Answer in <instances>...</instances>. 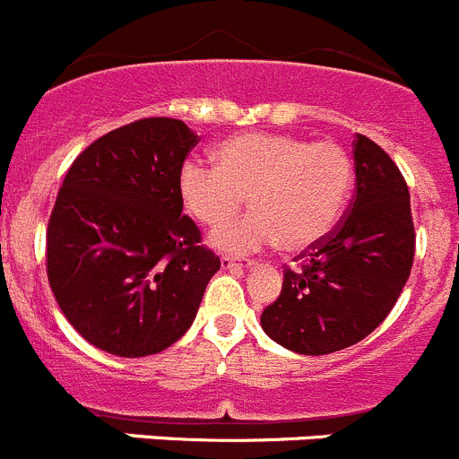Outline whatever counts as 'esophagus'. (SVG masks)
<instances>
[{"instance_id": "obj_1", "label": "esophagus", "mask_w": 459, "mask_h": 459, "mask_svg": "<svg viewBox=\"0 0 459 459\" xmlns=\"http://www.w3.org/2000/svg\"><path fill=\"white\" fill-rule=\"evenodd\" d=\"M221 264L222 269H230V271H237V269H248V266H253L255 262L253 259H234V257H227V255H222L221 257Z\"/></svg>"}]
</instances>
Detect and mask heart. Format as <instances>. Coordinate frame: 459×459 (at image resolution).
<instances>
[{"label":"heart","mask_w":459,"mask_h":459,"mask_svg":"<svg viewBox=\"0 0 459 459\" xmlns=\"http://www.w3.org/2000/svg\"><path fill=\"white\" fill-rule=\"evenodd\" d=\"M213 160H186L177 190L186 213L204 227L232 221L248 197L253 213L213 234L225 253H253L275 241L287 253L310 248L333 230L354 186L351 156L335 142L241 133L222 140Z\"/></svg>","instance_id":"1"}]
</instances>
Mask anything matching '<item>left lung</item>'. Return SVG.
Listing matches in <instances>:
<instances>
[{"label":"left lung","instance_id":"8db88e82","mask_svg":"<svg viewBox=\"0 0 459 459\" xmlns=\"http://www.w3.org/2000/svg\"><path fill=\"white\" fill-rule=\"evenodd\" d=\"M356 190L338 225L285 269L262 312L271 340L306 356L333 354L370 335L411 273L416 232L403 172L366 135L354 140Z\"/></svg>","mask_w":459,"mask_h":459}]
</instances>
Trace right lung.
<instances>
[{
    "label": "right lung",
    "mask_w": 459,
    "mask_h": 459,
    "mask_svg": "<svg viewBox=\"0 0 459 459\" xmlns=\"http://www.w3.org/2000/svg\"><path fill=\"white\" fill-rule=\"evenodd\" d=\"M200 137L147 117L105 133L68 168L46 234V269L64 317L126 359L168 350L193 324L218 255L181 216L177 179Z\"/></svg>",
    "instance_id": "obj_1"
}]
</instances>
